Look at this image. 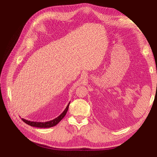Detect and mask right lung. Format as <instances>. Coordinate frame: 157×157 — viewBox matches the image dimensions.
<instances>
[{
	"label": "right lung",
	"mask_w": 157,
	"mask_h": 157,
	"mask_svg": "<svg viewBox=\"0 0 157 157\" xmlns=\"http://www.w3.org/2000/svg\"><path fill=\"white\" fill-rule=\"evenodd\" d=\"M70 102L67 105V106L66 107L65 109L63 111V112L60 115H59L58 117H56L54 119L50 121H47V122H34V121H30L26 119H24V118H22V121L26 123L27 124L31 126H34V127H37V128H51L56 126V124H58V123L63 119V117L67 113L69 106Z\"/></svg>",
	"instance_id": "obj_1"
}]
</instances>
